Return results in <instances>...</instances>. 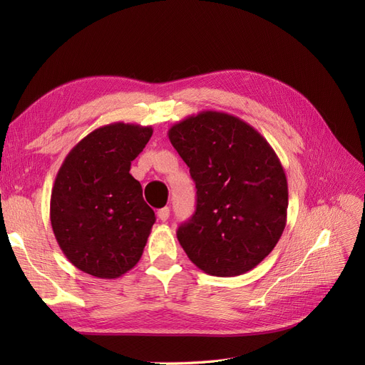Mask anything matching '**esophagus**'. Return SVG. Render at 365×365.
<instances>
[{"label": "esophagus", "instance_id": "34e87169", "mask_svg": "<svg viewBox=\"0 0 365 365\" xmlns=\"http://www.w3.org/2000/svg\"><path fill=\"white\" fill-rule=\"evenodd\" d=\"M157 215H158V219H160V220H163V222H164V220H168V219H169V215H170V208H169V207L160 208Z\"/></svg>", "mask_w": 365, "mask_h": 365}]
</instances>
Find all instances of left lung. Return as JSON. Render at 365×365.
Masks as SVG:
<instances>
[{
    "label": "left lung",
    "mask_w": 365,
    "mask_h": 365,
    "mask_svg": "<svg viewBox=\"0 0 365 365\" xmlns=\"http://www.w3.org/2000/svg\"><path fill=\"white\" fill-rule=\"evenodd\" d=\"M190 168L196 210L176 236L197 268L235 277L277 245L288 213V181L277 153L235 115L202 111L169 129Z\"/></svg>",
    "instance_id": "8db88e82"
}]
</instances>
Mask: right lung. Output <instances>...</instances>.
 Wrapping results in <instances>:
<instances>
[{
    "label": "right lung",
    "mask_w": 365,
    "mask_h": 365,
    "mask_svg": "<svg viewBox=\"0 0 365 365\" xmlns=\"http://www.w3.org/2000/svg\"><path fill=\"white\" fill-rule=\"evenodd\" d=\"M152 132V126L118 121L93 130L65 157L51 190L50 219L77 269L117 279L138 263L155 213L129 170Z\"/></svg>",
    "instance_id": "right-lung-1"
}]
</instances>
